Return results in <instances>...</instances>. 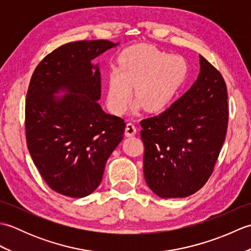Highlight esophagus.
I'll return each mask as SVG.
<instances>
[{
    "instance_id": "34e87169",
    "label": "esophagus",
    "mask_w": 251,
    "mask_h": 251,
    "mask_svg": "<svg viewBox=\"0 0 251 251\" xmlns=\"http://www.w3.org/2000/svg\"><path fill=\"white\" fill-rule=\"evenodd\" d=\"M136 132H137L136 126L132 124V123H127L126 128H125V135L127 137H132V136L136 135Z\"/></svg>"
}]
</instances>
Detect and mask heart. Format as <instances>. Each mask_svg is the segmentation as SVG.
Wrapping results in <instances>:
<instances>
[{
  "instance_id": "b5f03b06",
  "label": "heart",
  "mask_w": 251,
  "mask_h": 251,
  "mask_svg": "<svg viewBox=\"0 0 251 251\" xmlns=\"http://www.w3.org/2000/svg\"><path fill=\"white\" fill-rule=\"evenodd\" d=\"M188 67L178 56H169L152 45H137L122 55L110 74L106 102L112 113L122 114L134 87L135 110H163L185 81Z\"/></svg>"
}]
</instances>
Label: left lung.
<instances>
[{
    "label": "left lung",
    "mask_w": 251,
    "mask_h": 251,
    "mask_svg": "<svg viewBox=\"0 0 251 251\" xmlns=\"http://www.w3.org/2000/svg\"><path fill=\"white\" fill-rule=\"evenodd\" d=\"M201 72L182 97L142 120L143 174L162 199L194 194L214 172L226 139L228 106L221 73L200 56Z\"/></svg>",
    "instance_id": "left-lung-1"
}]
</instances>
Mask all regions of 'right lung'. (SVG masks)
<instances>
[{"instance_id":"1","label":"right lung","mask_w":251,"mask_h":251,"mask_svg":"<svg viewBox=\"0 0 251 251\" xmlns=\"http://www.w3.org/2000/svg\"><path fill=\"white\" fill-rule=\"evenodd\" d=\"M120 43L71 42L42 60L25 100V138L42 178L57 193L81 199L98 188L105 163L123 140L124 120L105 113L99 66L92 61ZM66 94L56 96L54 94Z\"/></svg>"}]
</instances>
